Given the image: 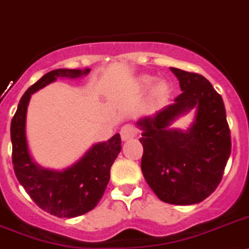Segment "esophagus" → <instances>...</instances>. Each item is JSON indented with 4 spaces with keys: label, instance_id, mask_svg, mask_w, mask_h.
<instances>
[{
    "label": "esophagus",
    "instance_id": "obj_1",
    "mask_svg": "<svg viewBox=\"0 0 249 249\" xmlns=\"http://www.w3.org/2000/svg\"><path fill=\"white\" fill-rule=\"evenodd\" d=\"M120 135H121V139H123L124 142L129 141V139H131V138H134L135 135H137V129H135L133 125L126 124L121 128Z\"/></svg>",
    "mask_w": 249,
    "mask_h": 249
}]
</instances>
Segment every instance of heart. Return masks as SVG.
Listing matches in <instances>:
<instances>
[{"instance_id": "b5f03b06", "label": "heart", "mask_w": 249, "mask_h": 249, "mask_svg": "<svg viewBox=\"0 0 249 249\" xmlns=\"http://www.w3.org/2000/svg\"><path fill=\"white\" fill-rule=\"evenodd\" d=\"M156 78L152 76H142L138 78L137 81V89L144 92L149 89L150 86L153 85ZM171 93V87L170 85L166 82V81H160L157 82L156 85L152 87L149 92V97H148V106L150 107H154V106L162 105L163 102H166V100L168 99V96Z\"/></svg>"}]
</instances>
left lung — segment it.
Here are the masks:
<instances>
[{
	"mask_svg": "<svg viewBox=\"0 0 249 249\" xmlns=\"http://www.w3.org/2000/svg\"><path fill=\"white\" fill-rule=\"evenodd\" d=\"M182 92L152 116L137 121L143 145L142 172L158 199L175 205L205 200L220 183L231 156V130L224 102L197 73L170 68ZM196 110L187 131L170 128L173 121Z\"/></svg>",
	"mask_w": 249,
	"mask_h": 249,
	"instance_id": "obj_1",
	"label": "left lung"
}]
</instances>
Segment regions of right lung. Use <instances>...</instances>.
I'll list each match as a JSON object with an SVG mask.
<instances>
[{
  "label": "right lung",
  "instance_id": "1",
  "mask_svg": "<svg viewBox=\"0 0 249 249\" xmlns=\"http://www.w3.org/2000/svg\"><path fill=\"white\" fill-rule=\"evenodd\" d=\"M85 70H54L44 74L24 93L11 121L12 163L18 182L44 212L58 218H74L92 210L110 181V168L121 150L120 135L93 144L66 170L43 168L30 154L26 139V112L31 95L58 78H79Z\"/></svg>",
  "mask_w": 249,
  "mask_h": 249
}]
</instances>
